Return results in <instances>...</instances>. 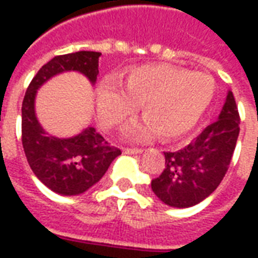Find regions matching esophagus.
Wrapping results in <instances>:
<instances>
[{"label":"esophagus","mask_w":258,"mask_h":258,"mask_svg":"<svg viewBox=\"0 0 258 258\" xmlns=\"http://www.w3.org/2000/svg\"><path fill=\"white\" fill-rule=\"evenodd\" d=\"M123 152L125 155H138V153H142V149H133V148H124Z\"/></svg>","instance_id":"34e87169"}]
</instances>
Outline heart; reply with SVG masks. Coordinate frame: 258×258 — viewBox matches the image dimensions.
I'll return each mask as SVG.
<instances>
[{
	"label": "heart",
	"mask_w": 258,
	"mask_h": 258,
	"mask_svg": "<svg viewBox=\"0 0 258 258\" xmlns=\"http://www.w3.org/2000/svg\"><path fill=\"white\" fill-rule=\"evenodd\" d=\"M214 96V80L206 73H189L168 64H148L131 70L120 84L103 80L95 91L96 110L106 128L134 116L142 103L141 121L125 125L123 135L145 142L156 133L174 140L195 127Z\"/></svg>",
	"instance_id": "b5f03b06"
}]
</instances>
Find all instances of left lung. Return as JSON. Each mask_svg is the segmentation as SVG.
<instances>
[{
    "instance_id": "left-lung-1",
    "label": "left lung",
    "mask_w": 258,
    "mask_h": 258,
    "mask_svg": "<svg viewBox=\"0 0 258 258\" xmlns=\"http://www.w3.org/2000/svg\"><path fill=\"white\" fill-rule=\"evenodd\" d=\"M239 113L233 94L214 123L207 125L189 145L177 152H164V170L152 179V190L164 205L186 209L210 196L229 167L239 135Z\"/></svg>"
}]
</instances>
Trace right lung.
Masks as SVG:
<instances>
[{
    "instance_id": "right-lung-1",
    "label": "right lung",
    "mask_w": 258,
    "mask_h": 258,
    "mask_svg": "<svg viewBox=\"0 0 258 258\" xmlns=\"http://www.w3.org/2000/svg\"><path fill=\"white\" fill-rule=\"evenodd\" d=\"M101 53L79 51L55 56L31 80L22 103V144L29 166L47 188L58 195L84 194L105 175L110 163L121 155L92 125L69 138L48 134L36 114L37 91L58 74L79 72L96 83Z\"/></svg>"
}]
</instances>
